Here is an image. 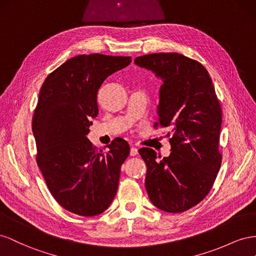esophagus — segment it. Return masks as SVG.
<instances>
[{"label": "esophagus", "instance_id": "1", "mask_svg": "<svg viewBox=\"0 0 256 256\" xmlns=\"http://www.w3.org/2000/svg\"><path fill=\"white\" fill-rule=\"evenodd\" d=\"M137 154H138V150H137V148H135V147H132V148H130V156H137Z\"/></svg>", "mask_w": 256, "mask_h": 256}]
</instances>
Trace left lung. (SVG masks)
Segmentation results:
<instances>
[{
	"instance_id": "8db88e82",
	"label": "left lung",
	"mask_w": 256,
	"mask_h": 256,
	"mask_svg": "<svg viewBox=\"0 0 256 256\" xmlns=\"http://www.w3.org/2000/svg\"><path fill=\"white\" fill-rule=\"evenodd\" d=\"M135 64L163 79L154 128L170 130V156L138 151L147 165L146 190L158 209L184 212L205 198L220 170V100L204 65L184 54H146Z\"/></svg>"
}]
</instances>
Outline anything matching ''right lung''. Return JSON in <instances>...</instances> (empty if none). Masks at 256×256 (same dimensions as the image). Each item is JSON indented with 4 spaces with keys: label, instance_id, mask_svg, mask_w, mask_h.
<instances>
[{
    "label": "right lung",
    "instance_id": "add662e5",
    "mask_svg": "<svg viewBox=\"0 0 256 256\" xmlns=\"http://www.w3.org/2000/svg\"><path fill=\"white\" fill-rule=\"evenodd\" d=\"M130 62V56L80 54L50 72L40 88L32 120L36 162L51 195L70 212L98 216L114 198L130 146L116 138L104 152L86 135L98 114L102 84Z\"/></svg>",
    "mask_w": 256,
    "mask_h": 256
}]
</instances>
